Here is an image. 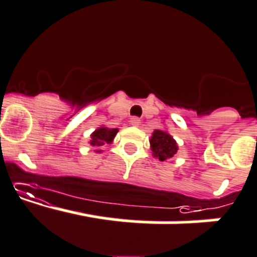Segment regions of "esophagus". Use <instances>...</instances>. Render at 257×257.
<instances>
[{"instance_id": "34e87169", "label": "esophagus", "mask_w": 257, "mask_h": 257, "mask_svg": "<svg viewBox=\"0 0 257 257\" xmlns=\"http://www.w3.org/2000/svg\"><path fill=\"white\" fill-rule=\"evenodd\" d=\"M130 124L131 126H139V124H140V119H139L138 117H133V118L130 119Z\"/></svg>"}]
</instances>
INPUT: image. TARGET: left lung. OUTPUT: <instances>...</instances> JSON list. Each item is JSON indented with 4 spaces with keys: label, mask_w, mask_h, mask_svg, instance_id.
Wrapping results in <instances>:
<instances>
[{
    "label": "left lung",
    "mask_w": 257,
    "mask_h": 257,
    "mask_svg": "<svg viewBox=\"0 0 257 257\" xmlns=\"http://www.w3.org/2000/svg\"><path fill=\"white\" fill-rule=\"evenodd\" d=\"M150 149L154 158L160 161H169L177 155L178 144L167 130H154L150 138Z\"/></svg>",
    "instance_id": "left-lung-1"
}]
</instances>
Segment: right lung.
<instances>
[{
    "label": "right lung",
    "instance_id": "obj_1",
    "mask_svg": "<svg viewBox=\"0 0 257 257\" xmlns=\"http://www.w3.org/2000/svg\"><path fill=\"white\" fill-rule=\"evenodd\" d=\"M117 133H118V128H109V127L101 126L90 134V140L88 141V144L90 145V148L94 149L96 153H102L103 151L101 150L102 146L113 143Z\"/></svg>",
    "mask_w": 257,
    "mask_h": 257
}]
</instances>
